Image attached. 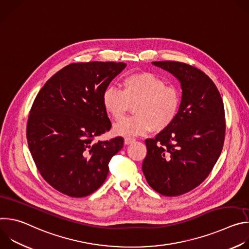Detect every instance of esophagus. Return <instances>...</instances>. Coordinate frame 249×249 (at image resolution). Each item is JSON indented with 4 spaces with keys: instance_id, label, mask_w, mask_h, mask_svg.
<instances>
[{
    "instance_id": "34e87169",
    "label": "esophagus",
    "mask_w": 249,
    "mask_h": 249,
    "mask_svg": "<svg viewBox=\"0 0 249 249\" xmlns=\"http://www.w3.org/2000/svg\"><path fill=\"white\" fill-rule=\"evenodd\" d=\"M134 141H135L134 139H132V138H128V137H127V138H125V139H124V144H125V145L132 144Z\"/></svg>"
}]
</instances>
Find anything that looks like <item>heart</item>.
<instances>
[{
	"instance_id": "b5f03b06",
	"label": "heart",
	"mask_w": 249,
	"mask_h": 249,
	"mask_svg": "<svg viewBox=\"0 0 249 249\" xmlns=\"http://www.w3.org/2000/svg\"><path fill=\"white\" fill-rule=\"evenodd\" d=\"M123 91L115 87L106 88L101 96L105 112L120 120L134 104L136 115L117 123L113 132L120 136L144 135L153 129L160 132L172 125L178 115L181 96L175 87L151 72H139L126 76Z\"/></svg>"
}]
</instances>
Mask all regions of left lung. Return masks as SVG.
Wrapping results in <instances>:
<instances>
[{"instance_id":"1","label":"left lung","mask_w":249,"mask_h":249,"mask_svg":"<svg viewBox=\"0 0 249 249\" xmlns=\"http://www.w3.org/2000/svg\"><path fill=\"white\" fill-rule=\"evenodd\" d=\"M153 64L179 80L182 98L172 125L146 140L147 156L142 169L155 191L179 196L207 178L222 153L224 103L216 85L198 68L173 61Z\"/></svg>"}]
</instances>
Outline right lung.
I'll return each instance as SVG.
<instances>
[{
  "mask_svg": "<svg viewBox=\"0 0 249 249\" xmlns=\"http://www.w3.org/2000/svg\"><path fill=\"white\" fill-rule=\"evenodd\" d=\"M125 67L122 62L70 64L35 97L26 126L28 148L39 173L57 191L86 197L107 177L124 139L96 142L111 128L101 96Z\"/></svg>",
  "mask_w": 249,
  "mask_h": 249,
  "instance_id": "add662e5",
  "label": "right lung"
}]
</instances>
